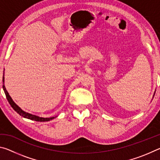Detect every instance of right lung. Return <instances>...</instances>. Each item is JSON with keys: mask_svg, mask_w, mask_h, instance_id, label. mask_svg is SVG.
Returning a JSON list of instances; mask_svg holds the SVG:
<instances>
[{"mask_svg": "<svg viewBox=\"0 0 160 160\" xmlns=\"http://www.w3.org/2000/svg\"><path fill=\"white\" fill-rule=\"evenodd\" d=\"M2 82H3V85H2V88H3L4 92L5 94V96H6V98L8 101L9 104H10V106L12 107V109H14L16 112L19 113L20 116H22L24 118L30 119V120H33V121H40V122H44V121H48L50 120H52L55 117H50V118H43V117H39V116H35V115H32L31 113H29L28 112H24L23 110H22L20 107H19L15 103L13 102V100L12 99L11 97L9 95L8 92L5 89V87L4 85V76L2 77Z\"/></svg>", "mask_w": 160, "mask_h": 160, "instance_id": "right-lung-1", "label": "right lung"}]
</instances>
